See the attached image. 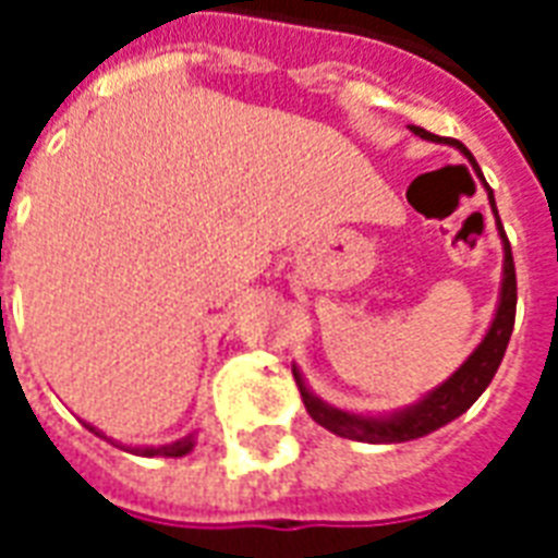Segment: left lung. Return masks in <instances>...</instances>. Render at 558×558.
<instances>
[{
    "instance_id": "8db88e82",
    "label": "left lung",
    "mask_w": 558,
    "mask_h": 558,
    "mask_svg": "<svg viewBox=\"0 0 558 558\" xmlns=\"http://www.w3.org/2000/svg\"><path fill=\"white\" fill-rule=\"evenodd\" d=\"M418 137L424 140H439L433 137L430 131L424 128H412ZM451 146H457L469 160L466 148L460 146L457 140H451ZM475 163V160H472ZM490 191V187H487ZM490 206L496 211V203H493L490 191ZM499 220V215H496ZM499 235L505 242V278H502V299H499V311H496V319H493L487 338L481 340V347L466 362L460 364L448 383H442L439 388H433L427 398L410 407V410L398 412L391 418H364V415H350V412H340L335 407H328L319 398H314L307 386H304L302 374L292 367V376H295V386L302 391V400L311 418L316 424H323L326 430L338 433V436H347V439H355V442H407V439H418V436H427V433L439 430L442 424L454 421L457 415L463 412L481 398V391L490 386V379L499 371L502 364V355L508 350V340H511V331H514V314H517V275H514V256H511V244H508V235L502 230V220H499Z\"/></svg>"
}]
</instances>
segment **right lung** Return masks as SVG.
Returning <instances> with one entry per match:
<instances>
[{"label": "right lung", "instance_id": "1", "mask_svg": "<svg viewBox=\"0 0 558 558\" xmlns=\"http://www.w3.org/2000/svg\"><path fill=\"white\" fill-rule=\"evenodd\" d=\"M89 430H95V427H89ZM191 448H194V436H184V439H179V442L158 445V448H137V454H143V457H182V454H187Z\"/></svg>", "mask_w": 558, "mask_h": 558}]
</instances>
